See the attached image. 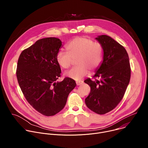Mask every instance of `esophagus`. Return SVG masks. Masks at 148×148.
Wrapping results in <instances>:
<instances>
[{"label": "esophagus", "mask_w": 148, "mask_h": 148, "mask_svg": "<svg viewBox=\"0 0 148 148\" xmlns=\"http://www.w3.org/2000/svg\"><path fill=\"white\" fill-rule=\"evenodd\" d=\"M83 83V81H76V84L77 86H80Z\"/></svg>", "instance_id": "esophagus-1"}]
</instances>
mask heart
Segmentation results:
<instances>
[{
    "label": "heart",
    "mask_w": 148,
    "mask_h": 148,
    "mask_svg": "<svg viewBox=\"0 0 148 148\" xmlns=\"http://www.w3.org/2000/svg\"><path fill=\"white\" fill-rule=\"evenodd\" d=\"M67 52L60 51L56 55L57 64L62 69L69 68L77 59V67L65 73V75L75 81H79L87 75L90 71L94 72L101 65L103 52L101 46L94 43L86 37H77L71 40L66 46Z\"/></svg>",
    "instance_id": "heart-1"
}]
</instances>
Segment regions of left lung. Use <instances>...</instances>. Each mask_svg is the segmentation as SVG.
<instances>
[{
  "label": "left lung",
  "mask_w": 148,
  "mask_h": 148,
  "mask_svg": "<svg viewBox=\"0 0 148 148\" xmlns=\"http://www.w3.org/2000/svg\"><path fill=\"white\" fill-rule=\"evenodd\" d=\"M95 39L103 50V60L93 76L87 78L91 91L86 98L87 107L98 114H105L114 110L122 99L131 78L129 56L125 49L107 35Z\"/></svg>",
  "instance_id": "left-lung-1"
}]
</instances>
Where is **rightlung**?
I'll use <instances>...</instances> for the list:
<instances>
[{
	"mask_svg": "<svg viewBox=\"0 0 148 148\" xmlns=\"http://www.w3.org/2000/svg\"><path fill=\"white\" fill-rule=\"evenodd\" d=\"M62 47L59 38L40 39L22 52L17 62L16 75L21 90L33 108L45 116L54 115L64 108L76 86L69 77L56 81L61 69L56 57Z\"/></svg>",
	"mask_w": 148,
	"mask_h": 148,
	"instance_id": "1",
	"label": "right lung"
}]
</instances>
